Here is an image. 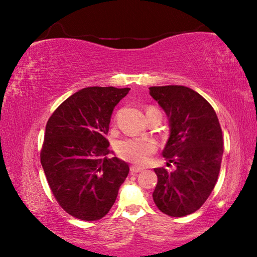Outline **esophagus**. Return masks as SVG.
I'll return each instance as SVG.
<instances>
[{"instance_id": "esophagus-1", "label": "esophagus", "mask_w": 257, "mask_h": 257, "mask_svg": "<svg viewBox=\"0 0 257 257\" xmlns=\"http://www.w3.org/2000/svg\"><path fill=\"white\" fill-rule=\"evenodd\" d=\"M144 170L143 167H139V166H131L130 167V171H131V174H136V173H139V172H142Z\"/></svg>"}]
</instances>
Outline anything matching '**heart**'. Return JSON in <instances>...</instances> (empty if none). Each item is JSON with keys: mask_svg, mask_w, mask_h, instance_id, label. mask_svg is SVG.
Segmentation results:
<instances>
[{"mask_svg": "<svg viewBox=\"0 0 257 257\" xmlns=\"http://www.w3.org/2000/svg\"><path fill=\"white\" fill-rule=\"evenodd\" d=\"M150 110H157V108L151 106L147 108V111ZM157 149V144L153 140L140 138L124 139L115 146L117 154L121 159L131 161L137 165L146 164L150 160L151 156L156 153Z\"/></svg>", "mask_w": 257, "mask_h": 257, "instance_id": "b5f03b06", "label": "heart"}]
</instances>
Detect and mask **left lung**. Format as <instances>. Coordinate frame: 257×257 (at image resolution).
<instances>
[{
  "mask_svg": "<svg viewBox=\"0 0 257 257\" xmlns=\"http://www.w3.org/2000/svg\"><path fill=\"white\" fill-rule=\"evenodd\" d=\"M150 94L170 119L163 156L168 166L175 165L172 172L154 168V203L168 216H186L198 210L215 187L223 154L222 130L212 105L189 87L152 86Z\"/></svg>",
  "mask_w": 257,
  "mask_h": 257,
  "instance_id": "8db88e82",
  "label": "left lung"
}]
</instances>
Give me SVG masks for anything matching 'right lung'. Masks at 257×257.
<instances>
[{
    "instance_id": "obj_1",
    "label": "right lung",
    "mask_w": 257,
    "mask_h": 257,
    "mask_svg": "<svg viewBox=\"0 0 257 257\" xmlns=\"http://www.w3.org/2000/svg\"><path fill=\"white\" fill-rule=\"evenodd\" d=\"M128 91L85 87L63 101L47 122L42 167L56 201L76 219L106 215L127 177V163L107 157L106 135L112 111Z\"/></svg>"
}]
</instances>
